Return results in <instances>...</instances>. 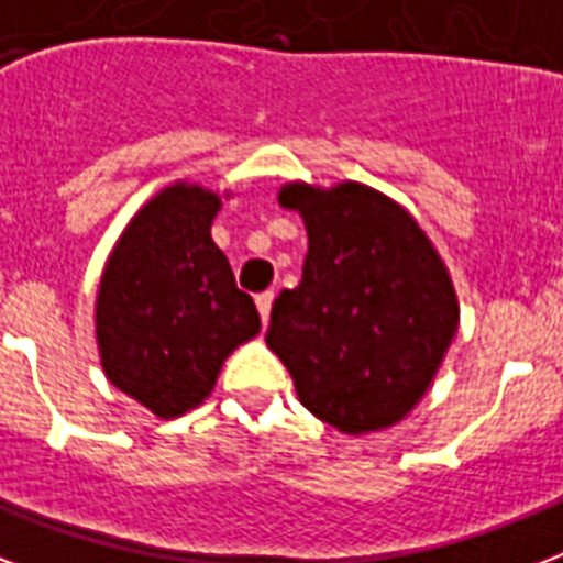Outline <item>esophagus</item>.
I'll return each instance as SVG.
<instances>
[{
    "instance_id": "esophagus-1",
    "label": "esophagus",
    "mask_w": 563,
    "mask_h": 563,
    "mask_svg": "<svg viewBox=\"0 0 563 563\" xmlns=\"http://www.w3.org/2000/svg\"><path fill=\"white\" fill-rule=\"evenodd\" d=\"M272 303H274V291H263V295H256V309H260L263 324H268V318H272Z\"/></svg>"
}]
</instances>
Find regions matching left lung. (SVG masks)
<instances>
[{
  "label": "left lung",
  "mask_w": 563,
  "mask_h": 563,
  "mask_svg": "<svg viewBox=\"0 0 563 563\" xmlns=\"http://www.w3.org/2000/svg\"><path fill=\"white\" fill-rule=\"evenodd\" d=\"M307 224L303 277L272 307L265 344L318 420L365 435L402 420L435 379L459 330L444 260L411 212L376 189L286 184Z\"/></svg>",
  "instance_id": "left-lung-1"
}]
</instances>
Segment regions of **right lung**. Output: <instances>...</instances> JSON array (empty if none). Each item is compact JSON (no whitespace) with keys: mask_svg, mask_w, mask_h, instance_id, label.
Returning a JSON list of instances; mask_svg holds the SVG:
<instances>
[{"mask_svg":"<svg viewBox=\"0 0 563 563\" xmlns=\"http://www.w3.org/2000/svg\"><path fill=\"white\" fill-rule=\"evenodd\" d=\"M228 198V192H224ZM221 195L178 180L128 221L101 272L96 342L101 371L157 418L210 397L230 353L260 333L210 228Z\"/></svg>","mask_w":563,"mask_h":563,"instance_id":"add662e5","label":"right lung"}]
</instances>
